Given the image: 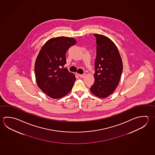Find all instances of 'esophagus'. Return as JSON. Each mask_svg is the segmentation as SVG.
Returning <instances> with one entry per match:
<instances>
[{
    "instance_id": "1",
    "label": "esophagus",
    "mask_w": 155,
    "mask_h": 155,
    "mask_svg": "<svg viewBox=\"0 0 155 155\" xmlns=\"http://www.w3.org/2000/svg\"><path fill=\"white\" fill-rule=\"evenodd\" d=\"M79 76L81 78H84L85 76H86V74H79Z\"/></svg>"
}]
</instances>
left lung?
<instances>
[{"mask_svg":"<svg viewBox=\"0 0 155 155\" xmlns=\"http://www.w3.org/2000/svg\"><path fill=\"white\" fill-rule=\"evenodd\" d=\"M97 56L94 63V83L91 92L99 98L111 95L117 87L123 70V63L118 48L108 37L94 34Z\"/></svg>","mask_w":155,"mask_h":155,"instance_id":"obj_1","label":"left lung"}]
</instances>
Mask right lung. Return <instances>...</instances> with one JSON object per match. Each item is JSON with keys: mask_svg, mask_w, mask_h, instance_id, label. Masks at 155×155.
<instances>
[{"mask_svg": "<svg viewBox=\"0 0 155 155\" xmlns=\"http://www.w3.org/2000/svg\"><path fill=\"white\" fill-rule=\"evenodd\" d=\"M76 40L56 37L42 46L35 63L37 85L43 92L53 99L62 98L71 90L76 80L75 75L64 68L65 54Z\"/></svg>", "mask_w": 155, "mask_h": 155, "instance_id": "right-lung-1", "label": "right lung"}]
</instances>
